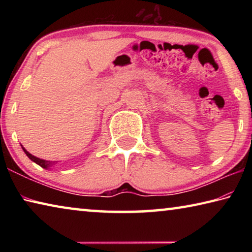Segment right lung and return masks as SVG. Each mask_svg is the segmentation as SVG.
I'll list each match as a JSON object with an SVG mask.
<instances>
[{
	"instance_id": "obj_1",
	"label": "right lung",
	"mask_w": 252,
	"mask_h": 252,
	"mask_svg": "<svg viewBox=\"0 0 252 252\" xmlns=\"http://www.w3.org/2000/svg\"><path fill=\"white\" fill-rule=\"evenodd\" d=\"M22 149H23V151L25 152V155H27V156L30 158V159H31L33 162H35L36 164H39L40 167H42V168L49 169L50 167H52V165H53L54 163H58V162H52V161H46V160H43V159H40V158H36V157L32 156L31 153L25 150V149H24L23 147H22Z\"/></svg>"
}]
</instances>
